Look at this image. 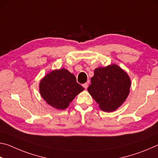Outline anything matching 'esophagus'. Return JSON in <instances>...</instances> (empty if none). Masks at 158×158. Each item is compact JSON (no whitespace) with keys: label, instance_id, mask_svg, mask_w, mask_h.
I'll use <instances>...</instances> for the list:
<instances>
[{"label":"esophagus","instance_id":"34e87169","mask_svg":"<svg viewBox=\"0 0 158 158\" xmlns=\"http://www.w3.org/2000/svg\"><path fill=\"white\" fill-rule=\"evenodd\" d=\"M88 86H89V84H88V83H85V84H83V87H84L85 89H87Z\"/></svg>","mask_w":158,"mask_h":158}]
</instances>
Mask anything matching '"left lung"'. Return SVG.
Returning a JSON list of instances; mask_svg holds the SVG:
<instances>
[{"instance_id": "obj_1", "label": "left lung", "mask_w": 158, "mask_h": 158, "mask_svg": "<svg viewBox=\"0 0 158 158\" xmlns=\"http://www.w3.org/2000/svg\"><path fill=\"white\" fill-rule=\"evenodd\" d=\"M88 91L105 111H114L121 106L130 93L131 81L118 65L112 64L95 69Z\"/></svg>"}]
</instances>
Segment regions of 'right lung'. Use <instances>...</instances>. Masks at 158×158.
I'll use <instances>...</instances> for the list:
<instances>
[{"instance_id":"add662e5","label":"right lung","mask_w":158,"mask_h":158,"mask_svg":"<svg viewBox=\"0 0 158 158\" xmlns=\"http://www.w3.org/2000/svg\"><path fill=\"white\" fill-rule=\"evenodd\" d=\"M84 89L75 76L65 68L52 71L40 82L42 98L53 108L61 110L68 107Z\"/></svg>"}]
</instances>
